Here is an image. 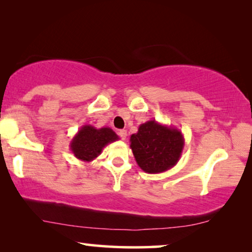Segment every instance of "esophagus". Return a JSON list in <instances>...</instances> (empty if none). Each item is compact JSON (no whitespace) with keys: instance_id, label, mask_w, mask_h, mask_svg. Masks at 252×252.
Wrapping results in <instances>:
<instances>
[{"instance_id":"obj_1","label":"esophagus","mask_w":252,"mask_h":252,"mask_svg":"<svg viewBox=\"0 0 252 252\" xmlns=\"http://www.w3.org/2000/svg\"><path fill=\"white\" fill-rule=\"evenodd\" d=\"M118 134H119V136L122 137V140H126V136H127V132L125 129H120L119 132H118Z\"/></svg>"}]
</instances>
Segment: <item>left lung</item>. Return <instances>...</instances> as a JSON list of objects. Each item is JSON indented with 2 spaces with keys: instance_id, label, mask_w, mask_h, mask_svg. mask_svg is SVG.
<instances>
[{
  "instance_id": "left-lung-1",
  "label": "left lung",
  "mask_w": 252,
  "mask_h": 252,
  "mask_svg": "<svg viewBox=\"0 0 252 252\" xmlns=\"http://www.w3.org/2000/svg\"><path fill=\"white\" fill-rule=\"evenodd\" d=\"M129 142L137 165L150 174L163 173L177 165L185 147L181 130L156 120L141 124Z\"/></svg>"
}]
</instances>
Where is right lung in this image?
Returning a JSON list of instances; mask_svg holds the SVG:
<instances>
[{
    "label": "right lung",
    "mask_w": 252,
    "mask_h": 252,
    "mask_svg": "<svg viewBox=\"0 0 252 252\" xmlns=\"http://www.w3.org/2000/svg\"><path fill=\"white\" fill-rule=\"evenodd\" d=\"M117 140L119 136L110 127L95 128L92 125H84L72 139L70 149L78 159L89 163L102 154L103 148Z\"/></svg>",
    "instance_id": "1"
}]
</instances>
